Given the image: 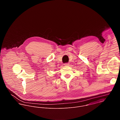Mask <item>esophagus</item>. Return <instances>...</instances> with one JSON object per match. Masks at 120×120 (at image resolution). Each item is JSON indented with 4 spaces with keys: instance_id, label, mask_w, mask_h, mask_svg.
<instances>
[{
    "instance_id": "esophagus-1",
    "label": "esophagus",
    "mask_w": 120,
    "mask_h": 120,
    "mask_svg": "<svg viewBox=\"0 0 120 120\" xmlns=\"http://www.w3.org/2000/svg\"><path fill=\"white\" fill-rule=\"evenodd\" d=\"M64 65H65L66 67H67V66H68L69 65V64L68 63H65V64H64Z\"/></svg>"
}]
</instances>
